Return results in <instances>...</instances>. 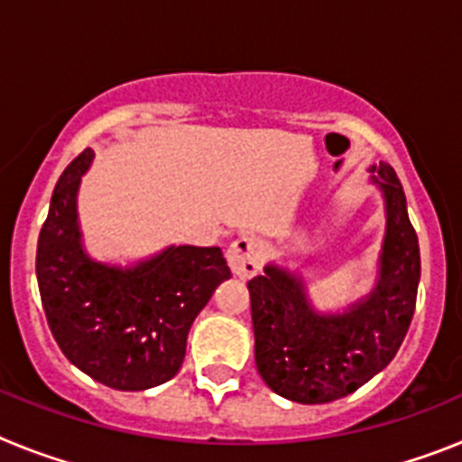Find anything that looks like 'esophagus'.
<instances>
[{
  "instance_id": "esophagus-1",
  "label": "esophagus",
  "mask_w": 462,
  "mask_h": 462,
  "mask_svg": "<svg viewBox=\"0 0 462 462\" xmlns=\"http://www.w3.org/2000/svg\"><path fill=\"white\" fill-rule=\"evenodd\" d=\"M226 261L236 277H240V280H250V277H254L261 268V261H263V245L256 238L243 236V238L231 243V247L226 250Z\"/></svg>"
}]
</instances>
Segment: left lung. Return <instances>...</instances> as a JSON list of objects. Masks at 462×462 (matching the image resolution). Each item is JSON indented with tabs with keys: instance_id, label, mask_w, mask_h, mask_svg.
<instances>
[{
	"instance_id": "8db88e82",
	"label": "left lung",
	"mask_w": 462,
	"mask_h": 462,
	"mask_svg": "<svg viewBox=\"0 0 462 462\" xmlns=\"http://www.w3.org/2000/svg\"><path fill=\"white\" fill-rule=\"evenodd\" d=\"M386 199V240L374 291L342 314H317L303 282L266 266L247 282L256 370L282 398L303 405L333 402L383 370L414 317L421 256L407 217L405 191L389 164L373 166Z\"/></svg>"
}]
</instances>
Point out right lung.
Segmentation results:
<instances>
[{"mask_svg": "<svg viewBox=\"0 0 462 462\" xmlns=\"http://www.w3.org/2000/svg\"><path fill=\"white\" fill-rule=\"evenodd\" d=\"M92 157L83 150L52 191L36 247L41 303L52 337L76 368L110 389L145 391L178 374L196 314L231 271L219 247L191 245L125 271L89 259L76 194Z\"/></svg>", "mask_w": 462, "mask_h": 462, "instance_id": "right-lung-1", "label": "right lung"}]
</instances>
